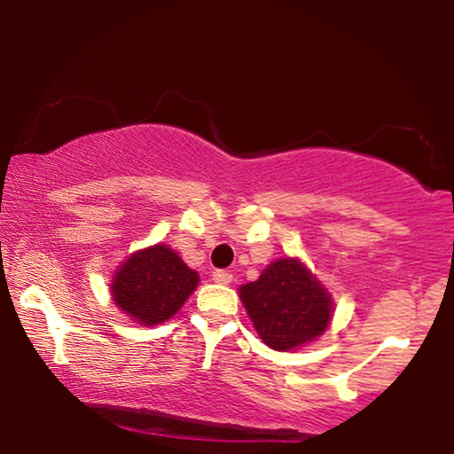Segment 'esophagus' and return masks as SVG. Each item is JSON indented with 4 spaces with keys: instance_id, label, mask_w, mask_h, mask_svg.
I'll return each mask as SVG.
<instances>
[{
    "instance_id": "esophagus-1",
    "label": "esophagus",
    "mask_w": 454,
    "mask_h": 454,
    "mask_svg": "<svg viewBox=\"0 0 454 454\" xmlns=\"http://www.w3.org/2000/svg\"><path fill=\"white\" fill-rule=\"evenodd\" d=\"M213 281L219 285H229L233 281V275L229 270H215L213 272Z\"/></svg>"
}]
</instances>
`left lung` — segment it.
I'll use <instances>...</instances> for the list:
<instances>
[{
  "instance_id": "obj_1",
  "label": "left lung",
  "mask_w": 454,
  "mask_h": 454,
  "mask_svg": "<svg viewBox=\"0 0 454 454\" xmlns=\"http://www.w3.org/2000/svg\"><path fill=\"white\" fill-rule=\"evenodd\" d=\"M239 295L260 339L277 351L314 340L333 316L331 295L291 258L272 262L258 281L239 287Z\"/></svg>"
}]
</instances>
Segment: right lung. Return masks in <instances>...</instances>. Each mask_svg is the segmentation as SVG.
Here are the masks:
<instances>
[{"instance_id":"add662e5","label":"right lung","mask_w":454,"mask_h":454,"mask_svg":"<svg viewBox=\"0 0 454 454\" xmlns=\"http://www.w3.org/2000/svg\"><path fill=\"white\" fill-rule=\"evenodd\" d=\"M198 285V272L167 246L136 252L115 272L114 301L140 325L169 320Z\"/></svg>"}]
</instances>
